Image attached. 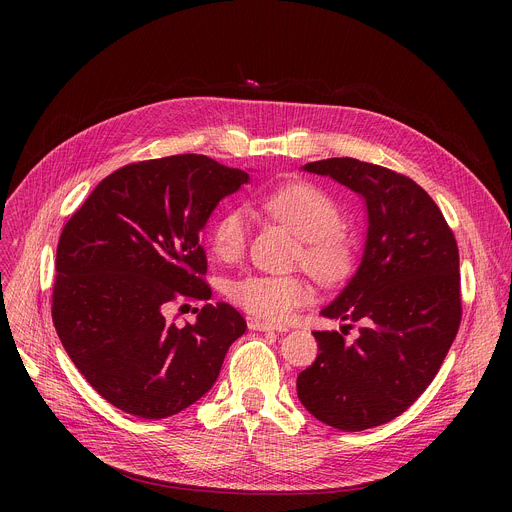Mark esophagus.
<instances>
[{"label": "esophagus", "instance_id": "esophagus-1", "mask_svg": "<svg viewBox=\"0 0 512 512\" xmlns=\"http://www.w3.org/2000/svg\"><path fill=\"white\" fill-rule=\"evenodd\" d=\"M247 324H249L251 330H259V332H287L285 326H277V324L263 322V320H257V318H249Z\"/></svg>", "mask_w": 512, "mask_h": 512}]
</instances>
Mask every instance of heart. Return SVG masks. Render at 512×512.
Segmentation results:
<instances>
[{
	"mask_svg": "<svg viewBox=\"0 0 512 512\" xmlns=\"http://www.w3.org/2000/svg\"><path fill=\"white\" fill-rule=\"evenodd\" d=\"M259 206L304 241V265L326 283L342 279L350 267V247L338 235L342 216L334 200L310 184H287L261 196ZM251 233V214L233 206L216 218L210 245L225 261L245 253ZM231 300L253 316L285 320L312 300V287L298 275L247 273L229 287Z\"/></svg>",
	"mask_w": 512,
	"mask_h": 512,
	"instance_id": "1",
	"label": "heart"
}]
</instances>
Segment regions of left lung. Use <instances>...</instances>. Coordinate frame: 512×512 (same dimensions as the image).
Here are the masks:
<instances>
[{"label": "left lung", "mask_w": 512, "mask_h": 512, "mask_svg": "<svg viewBox=\"0 0 512 512\" xmlns=\"http://www.w3.org/2000/svg\"><path fill=\"white\" fill-rule=\"evenodd\" d=\"M350 188L367 208L360 263L314 332L320 354L298 377L302 405L322 423L362 431L401 415L427 389L462 318L460 255L442 210L411 178L354 158L302 166ZM359 336L348 343L347 322Z\"/></svg>", "instance_id": "8db88e82"}]
</instances>
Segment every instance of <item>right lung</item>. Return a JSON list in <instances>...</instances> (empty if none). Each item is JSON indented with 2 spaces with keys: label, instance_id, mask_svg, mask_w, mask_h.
Listing matches in <instances>:
<instances>
[{
  "label": "right lung",
  "instance_id": "1",
  "mask_svg": "<svg viewBox=\"0 0 512 512\" xmlns=\"http://www.w3.org/2000/svg\"><path fill=\"white\" fill-rule=\"evenodd\" d=\"M249 174L198 154L123 166L64 225L52 320L70 360L117 409L164 419L210 391L245 334L229 304H206L184 328L170 302L210 300L200 231Z\"/></svg>",
  "mask_w": 512,
  "mask_h": 512
}]
</instances>
